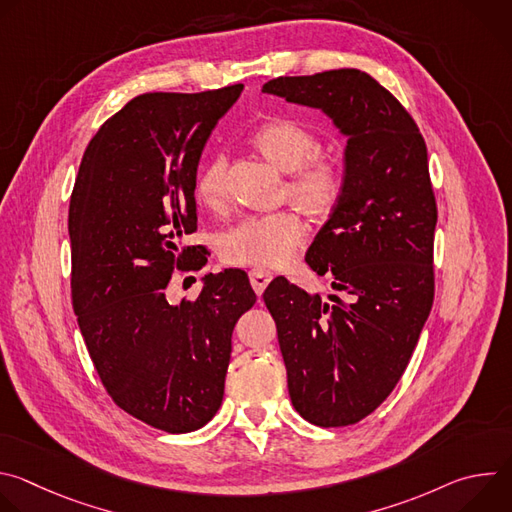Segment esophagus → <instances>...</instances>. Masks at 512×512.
<instances>
[{"mask_svg": "<svg viewBox=\"0 0 512 512\" xmlns=\"http://www.w3.org/2000/svg\"><path fill=\"white\" fill-rule=\"evenodd\" d=\"M249 279H251V285L255 289V294L261 296L263 291H265V287L269 285V281L273 279V275H271V271H265V269H251L249 271Z\"/></svg>", "mask_w": 512, "mask_h": 512, "instance_id": "esophagus-1", "label": "esophagus"}]
</instances>
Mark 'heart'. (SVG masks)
Masks as SVG:
<instances>
[{
	"instance_id": "heart-1",
	"label": "heart",
	"mask_w": 512,
	"mask_h": 512,
	"mask_svg": "<svg viewBox=\"0 0 512 512\" xmlns=\"http://www.w3.org/2000/svg\"><path fill=\"white\" fill-rule=\"evenodd\" d=\"M257 148L283 172H291L287 192L314 212L328 210L340 196L342 170L318 156L320 139L314 131L291 119L267 121L253 133ZM194 194L206 208L227 202V156L214 154L198 172ZM306 227L294 212L247 214L229 227L218 241L221 257L231 265L277 267L296 255Z\"/></svg>"
}]
</instances>
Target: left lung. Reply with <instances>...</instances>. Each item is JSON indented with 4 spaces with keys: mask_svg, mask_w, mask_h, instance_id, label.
Returning a JSON list of instances; mask_svg holds the SVG:
<instances>
[{
    "mask_svg": "<svg viewBox=\"0 0 512 512\" xmlns=\"http://www.w3.org/2000/svg\"><path fill=\"white\" fill-rule=\"evenodd\" d=\"M263 93L324 111L348 137L340 196L306 253L336 294L322 300L275 277L263 300L296 411L320 427L352 425L391 395L431 312L427 148L405 107L362 70L279 77Z\"/></svg>",
    "mask_w": 512,
    "mask_h": 512,
    "instance_id": "1",
    "label": "left lung"
}]
</instances>
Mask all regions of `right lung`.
I'll return each instance as SVG.
<instances>
[{
  "instance_id": "obj_1",
  "label": "right lung",
  "mask_w": 512,
  "mask_h": 512,
  "mask_svg": "<svg viewBox=\"0 0 512 512\" xmlns=\"http://www.w3.org/2000/svg\"><path fill=\"white\" fill-rule=\"evenodd\" d=\"M243 85L148 93L87 145L68 208L70 296L111 399L168 433L206 425L223 403L237 320L257 302L241 269L204 275L196 300L166 298L174 269L198 271L194 182L204 143Z\"/></svg>"
}]
</instances>
